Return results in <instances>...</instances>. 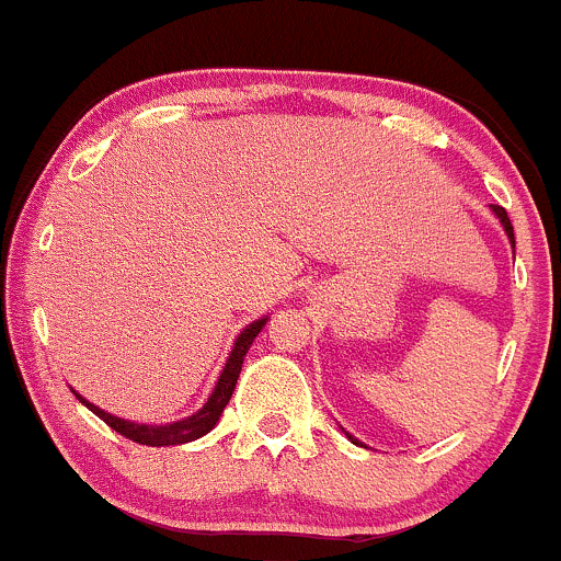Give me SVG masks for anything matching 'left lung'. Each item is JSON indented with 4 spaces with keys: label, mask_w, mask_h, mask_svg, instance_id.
I'll use <instances>...</instances> for the list:
<instances>
[{
    "label": "left lung",
    "mask_w": 561,
    "mask_h": 561,
    "mask_svg": "<svg viewBox=\"0 0 561 561\" xmlns=\"http://www.w3.org/2000/svg\"><path fill=\"white\" fill-rule=\"evenodd\" d=\"M492 211H494V215L500 217V222H503V228H505V233H508L511 244H516V241H514V226H511V217H508V211H505L503 206H492ZM346 435H350V433H346ZM350 438H352V435H350ZM352 440H355V438H352ZM355 444H357V440H355Z\"/></svg>",
    "instance_id": "8db88e82"
}]
</instances>
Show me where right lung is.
Here are the masks:
<instances>
[{"label": "right lung", "instance_id": "obj_1", "mask_svg": "<svg viewBox=\"0 0 561 561\" xmlns=\"http://www.w3.org/2000/svg\"><path fill=\"white\" fill-rule=\"evenodd\" d=\"M263 325H265V320H257V322H252L250 328L241 330V335L236 339V344H233L231 357H228L226 368H222L220 379H217L215 392L209 394V400L204 403V409L198 411V414L187 416V420L174 422V424H161V427H156V424H134L126 420H117V416L107 414V411H102L99 405L88 403V400H82V398H80V403H85L88 409L99 416V420L107 422L115 433H121L123 438L134 440V444L176 446V444H187V440L202 438V435H206L211 427H215L217 420H220L222 409H226L228 400H231V394L236 389V379H239V374H241V363H244V357H247V350H250L252 341H255V335L261 333Z\"/></svg>", "mask_w": 561, "mask_h": 561}]
</instances>
